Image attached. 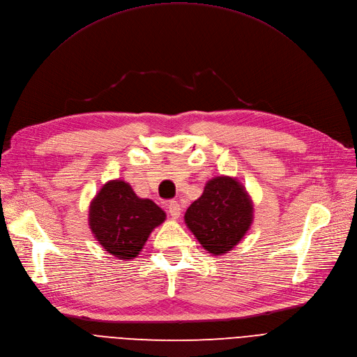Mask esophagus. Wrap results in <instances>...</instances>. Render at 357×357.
Instances as JSON below:
<instances>
[{"label": "esophagus", "instance_id": "obj_1", "mask_svg": "<svg viewBox=\"0 0 357 357\" xmlns=\"http://www.w3.org/2000/svg\"><path fill=\"white\" fill-rule=\"evenodd\" d=\"M167 212L169 213V216H172L173 219H177L180 216V213H181V208H180V205H178L176 200H172L167 205Z\"/></svg>", "mask_w": 357, "mask_h": 357}]
</instances>
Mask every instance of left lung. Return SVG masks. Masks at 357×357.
I'll list each match as a JSON object with an SVG mask.
<instances>
[{
    "mask_svg": "<svg viewBox=\"0 0 357 357\" xmlns=\"http://www.w3.org/2000/svg\"><path fill=\"white\" fill-rule=\"evenodd\" d=\"M184 220L203 248L213 256H222L250 229L252 202L236 178L213 177L185 211Z\"/></svg>",
    "mask_w": 357,
    "mask_h": 357,
    "instance_id": "1",
    "label": "left lung"
}]
</instances>
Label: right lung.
<instances>
[{
	"instance_id": "right-lung-1",
	"label": "right lung",
	"mask_w": 357,
	"mask_h": 357,
	"mask_svg": "<svg viewBox=\"0 0 357 357\" xmlns=\"http://www.w3.org/2000/svg\"><path fill=\"white\" fill-rule=\"evenodd\" d=\"M165 220V212L149 199H141L123 180L107 181L91 200L89 224L96 240L112 256L132 260L149 234Z\"/></svg>"
}]
</instances>
